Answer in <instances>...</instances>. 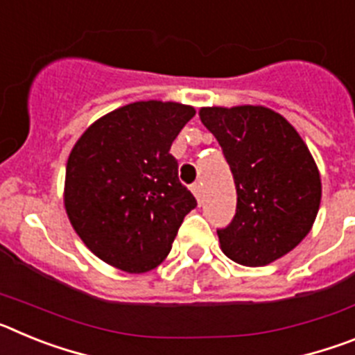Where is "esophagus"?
<instances>
[{"label":"esophagus","instance_id":"1","mask_svg":"<svg viewBox=\"0 0 355 355\" xmlns=\"http://www.w3.org/2000/svg\"><path fill=\"white\" fill-rule=\"evenodd\" d=\"M192 192H193V196H196V199L199 200V205H200V200H202V184H200V183L192 184Z\"/></svg>","mask_w":355,"mask_h":355}]
</instances>
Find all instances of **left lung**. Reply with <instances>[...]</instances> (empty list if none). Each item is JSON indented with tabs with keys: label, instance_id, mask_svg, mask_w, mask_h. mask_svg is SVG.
I'll return each instance as SVG.
<instances>
[{
	"label": "left lung",
	"instance_id": "1",
	"mask_svg": "<svg viewBox=\"0 0 355 355\" xmlns=\"http://www.w3.org/2000/svg\"><path fill=\"white\" fill-rule=\"evenodd\" d=\"M199 117L236 184V215L216 231L222 252L238 265H270L315 224L322 199L315 158L290 122L266 106H205Z\"/></svg>",
	"mask_w": 355,
	"mask_h": 355
}]
</instances>
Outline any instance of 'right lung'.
I'll use <instances>...</instances> for the list:
<instances>
[{
  "label": "right lung",
  "instance_id": "1",
  "mask_svg": "<svg viewBox=\"0 0 355 355\" xmlns=\"http://www.w3.org/2000/svg\"><path fill=\"white\" fill-rule=\"evenodd\" d=\"M193 115L174 101L130 103L92 122L72 147L65 213L85 245L119 270L156 268L197 206L168 153Z\"/></svg>",
  "mask_w": 355,
  "mask_h": 355
}]
</instances>
